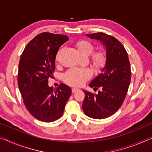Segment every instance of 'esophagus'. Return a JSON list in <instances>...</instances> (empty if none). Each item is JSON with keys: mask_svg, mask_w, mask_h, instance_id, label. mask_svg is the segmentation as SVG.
<instances>
[{"mask_svg": "<svg viewBox=\"0 0 152 152\" xmlns=\"http://www.w3.org/2000/svg\"><path fill=\"white\" fill-rule=\"evenodd\" d=\"M79 90H80V89L77 88H72V93H76V91H79Z\"/></svg>", "mask_w": 152, "mask_h": 152, "instance_id": "1", "label": "esophagus"}]
</instances>
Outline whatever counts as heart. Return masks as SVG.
<instances>
[{
    "label": "heart",
    "mask_w": 152,
    "mask_h": 152,
    "mask_svg": "<svg viewBox=\"0 0 152 152\" xmlns=\"http://www.w3.org/2000/svg\"><path fill=\"white\" fill-rule=\"evenodd\" d=\"M77 48L82 54L90 55L93 53L95 47L93 44L86 40H81L77 43ZM93 66L96 70H101L107 62V55L103 50H99L92 55ZM92 76V72L88 68L73 67L64 74V80L67 85L73 86H83Z\"/></svg>",
    "instance_id": "heart-1"
}]
</instances>
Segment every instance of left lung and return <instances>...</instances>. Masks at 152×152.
I'll return each mask as SVG.
<instances>
[{
    "label": "left lung",
    "instance_id": "8db88e82",
    "mask_svg": "<svg viewBox=\"0 0 152 152\" xmlns=\"http://www.w3.org/2000/svg\"><path fill=\"white\" fill-rule=\"evenodd\" d=\"M86 37L100 40L106 48L107 62L102 72L89 86L101 90L97 94L83 91L85 97L83 110L87 116L95 119L110 117L123 103L131 83V65L126 49L116 38L102 32L88 34Z\"/></svg>",
    "mask_w": 152,
    "mask_h": 152
}]
</instances>
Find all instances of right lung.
<instances>
[{
	"label": "right lung",
	"mask_w": 152,
	"mask_h": 152,
	"mask_svg": "<svg viewBox=\"0 0 152 152\" xmlns=\"http://www.w3.org/2000/svg\"><path fill=\"white\" fill-rule=\"evenodd\" d=\"M68 39L66 35L41 33L26 45L21 55L19 89L26 109L40 121L60 118L71 95V88L64 84L55 89L48 85V79L55 69L57 53Z\"/></svg>",
	"instance_id": "obj_1"
}]
</instances>
